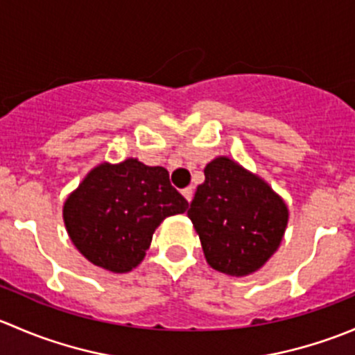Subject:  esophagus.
Segmentation results:
<instances>
[{"mask_svg": "<svg viewBox=\"0 0 355 355\" xmlns=\"http://www.w3.org/2000/svg\"><path fill=\"white\" fill-rule=\"evenodd\" d=\"M182 194H184V198L187 199L189 202H191V200H192V196H194V189H192V187L184 189V191H182Z\"/></svg>", "mask_w": 355, "mask_h": 355, "instance_id": "esophagus-1", "label": "esophagus"}]
</instances>
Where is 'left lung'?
Returning a JSON list of instances; mask_svg holds the SVG:
<instances>
[{"label": "left lung", "instance_id": "left-lung-1", "mask_svg": "<svg viewBox=\"0 0 355 355\" xmlns=\"http://www.w3.org/2000/svg\"><path fill=\"white\" fill-rule=\"evenodd\" d=\"M187 216L204 257L228 277H247L268 263L284 241L288 206L259 175L228 156L204 168Z\"/></svg>", "mask_w": 355, "mask_h": 355}]
</instances>
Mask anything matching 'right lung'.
<instances>
[{
	"label": "right lung",
	"mask_w": 355,
	"mask_h": 355,
	"mask_svg": "<svg viewBox=\"0 0 355 355\" xmlns=\"http://www.w3.org/2000/svg\"><path fill=\"white\" fill-rule=\"evenodd\" d=\"M187 207L163 166L127 157L92 168L68 194L63 221L71 244L89 263L111 273H128L142 263L164 218Z\"/></svg>",
	"instance_id": "obj_1"
}]
</instances>
